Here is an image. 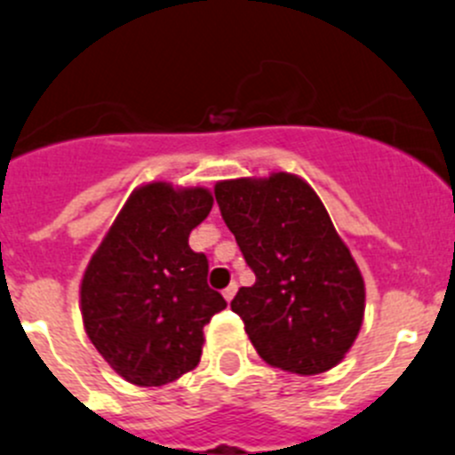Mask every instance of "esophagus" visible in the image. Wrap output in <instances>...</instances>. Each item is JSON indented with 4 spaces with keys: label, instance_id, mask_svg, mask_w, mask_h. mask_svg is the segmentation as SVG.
<instances>
[{
    "label": "esophagus",
    "instance_id": "34e87169",
    "mask_svg": "<svg viewBox=\"0 0 455 455\" xmlns=\"http://www.w3.org/2000/svg\"><path fill=\"white\" fill-rule=\"evenodd\" d=\"M235 293H237V284H235V282H231V284H228L227 289L222 291V295H224V299H227V302H231V299L235 298Z\"/></svg>",
    "mask_w": 455,
    "mask_h": 455
}]
</instances>
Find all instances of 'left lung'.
Instances as JSON below:
<instances>
[{
    "instance_id": "8db88e82",
    "label": "left lung",
    "mask_w": 455,
    "mask_h": 455,
    "mask_svg": "<svg viewBox=\"0 0 455 455\" xmlns=\"http://www.w3.org/2000/svg\"><path fill=\"white\" fill-rule=\"evenodd\" d=\"M220 213L255 284L231 308L259 358L282 371L315 376L354 347L364 320V277L324 204L299 175L220 180Z\"/></svg>"
}]
</instances>
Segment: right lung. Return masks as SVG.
Segmentation results:
<instances>
[{
  "mask_svg": "<svg viewBox=\"0 0 455 455\" xmlns=\"http://www.w3.org/2000/svg\"><path fill=\"white\" fill-rule=\"evenodd\" d=\"M211 209L213 193L204 187L142 184L88 259L79 284L84 329L131 385L162 387L193 371L204 324L227 308L206 284V255L188 246Z\"/></svg>",
  "mask_w": 455,
  "mask_h": 455,
  "instance_id": "obj_1",
  "label": "right lung"
}]
</instances>
